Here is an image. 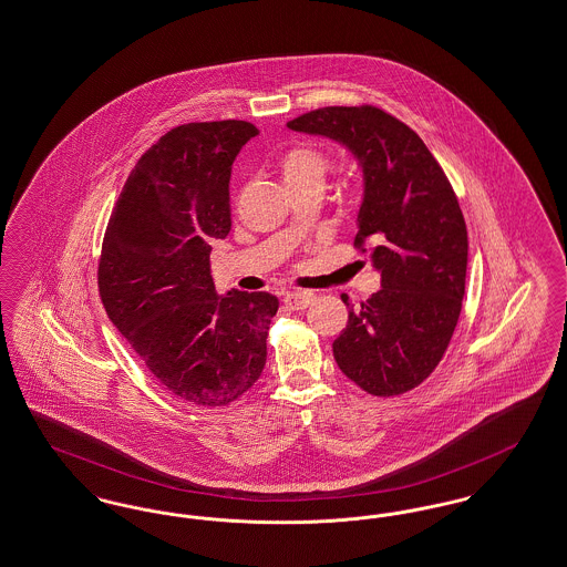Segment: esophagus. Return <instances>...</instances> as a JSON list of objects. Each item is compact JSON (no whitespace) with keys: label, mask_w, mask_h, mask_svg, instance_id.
<instances>
[{"label":"esophagus","mask_w":567,"mask_h":567,"mask_svg":"<svg viewBox=\"0 0 567 567\" xmlns=\"http://www.w3.org/2000/svg\"><path fill=\"white\" fill-rule=\"evenodd\" d=\"M315 295L303 291V293H287L285 295V303L291 308V310H303L312 303Z\"/></svg>","instance_id":"1"}]
</instances>
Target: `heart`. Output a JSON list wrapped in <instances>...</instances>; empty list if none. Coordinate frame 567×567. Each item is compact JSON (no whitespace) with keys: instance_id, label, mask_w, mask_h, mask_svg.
<instances>
[{"instance_id":"heart-1","label":"heart","mask_w":567,"mask_h":567,"mask_svg":"<svg viewBox=\"0 0 567 567\" xmlns=\"http://www.w3.org/2000/svg\"><path fill=\"white\" fill-rule=\"evenodd\" d=\"M280 173L289 187L324 182L327 158L317 147L297 145L280 158Z\"/></svg>"}]
</instances>
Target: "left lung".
Here are the masks:
<instances>
[{
	"label": "left lung",
	"instance_id": "8db88e82",
	"mask_svg": "<svg viewBox=\"0 0 567 567\" xmlns=\"http://www.w3.org/2000/svg\"><path fill=\"white\" fill-rule=\"evenodd\" d=\"M340 143L363 173L357 247L382 289L333 341L346 378L375 396L422 384L443 359L457 324L468 264V231L452 185L424 141L378 107H322L287 124Z\"/></svg>",
	"mask_w": 567,
	"mask_h": 567
}]
</instances>
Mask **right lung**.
Masks as SVG:
<instances>
[{"mask_svg":"<svg viewBox=\"0 0 567 567\" xmlns=\"http://www.w3.org/2000/svg\"><path fill=\"white\" fill-rule=\"evenodd\" d=\"M259 131L243 120L194 122L152 145L122 187L99 261L115 329L177 399L221 408L255 384L278 297L217 295L210 243L226 238L231 164Z\"/></svg>","mask_w":567,"mask_h":567,"instance_id":"right-lung-1","label":"right lung"}]
</instances>
